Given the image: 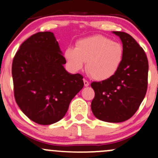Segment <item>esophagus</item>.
Listing matches in <instances>:
<instances>
[{"label":"esophagus","mask_w":158,"mask_h":158,"mask_svg":"<svg viewBox=\"0 0 158 158\" xmlns=\"http://www.w3.org/2000/svg\"><path fill=\"white\" fill-rule=\"evenodd\" d=\"M84 85H85V86H89V81H87L86 79H84Z\"/></svg>","instance_id":"obj_1"}]
</instances>
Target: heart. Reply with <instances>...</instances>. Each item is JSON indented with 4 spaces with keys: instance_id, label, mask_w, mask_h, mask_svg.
<instances>
[{
    "instance_id": "1",
    "label": "heart",
    "mask_w": 158,
    "mask_h": 158,
    "mask_svg": "<svg viewBox=\"0 0 158 158\" xmlns=\"http://www.w3.org/2000/svg\"><path fill=\"white\" fill-rule=\"evenodd\" d=\"M123 47L119 43L101 35L78 41L76 49L69 48L65 58L70 67L79 71L87 62V71L93 79L104 81L118 71L123 61Z\"/></svg>"
}]
</instances>
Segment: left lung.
Returning a JSON list of instances; mask_svg holds the SVG:
<instances>
[{
	"label": "left lung",
	"mask_w": 158,
	"mask_h": 158,
	"mask_svg": "<svg viewBox=\"0 0 158 158\" xmlns=\"http://www.w3.org/2000/svg\"><path fill=\"white\" fill-rule=\"evenodd\" d=\"M123 46V61L107 80L93 82L95 97L91 109L99 120L122 122L131 118L142 102L148 89V61L145 52L128 33L113 31Z\"/></svg>",
	"instance_id": "obj_1"
}]
</instances>
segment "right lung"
Instances as JSON below:
<instances>
[{
  "label": "right lung",
  "mask_w": 158,
  "mask_h": 158,
  "mask_svg": "<svg viewBox=\"0 0 158 158\" xmlns=\"http://www.w3.org/2000/svg\"><path fill=\"white\" fill-rule=\"evenodd\" d=\"M51 32H39L20 45L12 63L16 102L40 125L61 120L71 100L83 88L82 75L64 69L66 59Z\"/></svg>",
  "instance_id": "obj_1"
}]
</instances>
